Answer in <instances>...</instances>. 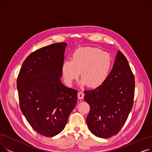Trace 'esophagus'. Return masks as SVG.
Returning <instances> with one entry per match:
<instances>
[{
    "mask_svg": "<svg viewBox=\"0 0 152 152\" xmlns=\"http://www.w3.org/2000/svg\"><path fill=\"white\" fill-rule=\"evenodd\" d=\"M84 94L83 92L79 91L77 93V97L79 99H83L84 98Z\"/></svg>",
    "mask_w": 152,
    "mask_h": 152,
    "instance_id": "34e87169",
    "label": "esophagus"
}]
</instances>
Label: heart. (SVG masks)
<instances>
[{
	"label": "heart",
	"instance_id": "b5f03b06",
	"mask_svg": "<svg viewBox=\"0 0 152 152\" xmlns=\"http://www.w3.org/2000/svg\"><path fill=\"white\" fill-rule=\"evenodd\" d=\"M111 55L95 47H81L72 54L71 60H66L62 65L65 81L71 84L81 72L82 84L97 87L104 83L112 66Z\"/></svg>",
	"mask_w": 152,
	"mask_h": 152
}]
</instances>
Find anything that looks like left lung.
I'll list each match as a JSON object with an SVG mask.
<instances>
[{
    "label": "left lung",
    "mask_w": 152,
    "mask_h": 152,
    "mask_svg": "<svg viewBox=\"0 0 152 152\" xmlns=\"http://www.w3.org/2000/svg\"><path fill=\"white\" fill-rule=\"evenodd\" d=\"M135 78L128 61L119 50L106 81L92 90L85 91L84 100L90 106L86 122L95 136L109 138L116 135L131 111Z\"/></svg>",
    "instance_id": "8db88e82"
}]
</instances>
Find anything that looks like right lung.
I'll return each mask as SVG.
<instances>
[{
  "label": "right lung",
  "instance_id": "obj_1",
  "mask_svg": "<svg viewBox=\"0 0 152 152\" xmlns=\"http://www.w3.org/2000/svg\"><path fill=\"white\" fill-rule=\"evenodd\" d=\"M66 45L55 43L32 52L17 77L21 111L31 126L45 137L63 131L76 105L77 91L60 81Z\"/></svg>",
  "mask_w": 152,
  "mask_h": 152
}]
</instances>
